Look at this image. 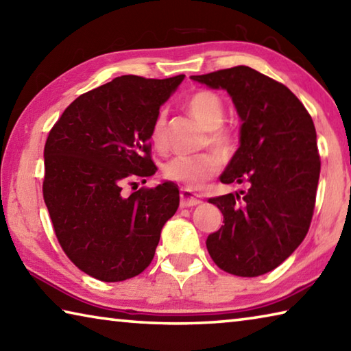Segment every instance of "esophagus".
Wrapping results in <instances>:
<instances>
[{"label":"esophagus","mask_w":351,"mask_h":351,"mask_svg":"<svg viewBox=\"0 0 351 351\" xmlns=\"http://www.w3.org/2000/svg\"><path fill=\"white\" fill-rule=\"evenodd\" d=\"M200 204V199L197 197V194L193 193L191 189H182L180 191V205L182 206H195Z\"/></svg>","instance_id":"obj_1"}]
</instances>
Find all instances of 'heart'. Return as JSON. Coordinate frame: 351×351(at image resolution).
Returning <instances> with one entry per match:
<instances>
[{
    "mask_svg": "<svg viewBox=\"0 0 351 351\" xmlns=\"http://www.w3.org/2000/svg\"><path fill=\"white\" fill-rule=\"evenodd\" d=\"M188 112L199 125L208 131V143L217 152L230 154L234 147L232 135L222 129L225 121V106L220 97L210 90H199L186 100ZM166 119L158 114L152 123L149 138L152 145L162 149L165 146ZM220 168V158L216 154L202 156H177L163 165L165 179L172 180L188 189H199Z\"/></svg>",
    "mask_w": 351,
    "mask_h": 351,
    "instance_id": "1",
    "label": "heart"
}]
</instances>
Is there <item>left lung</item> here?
I'll return each instance as SVG.
<instances>
[{"instance_id": "left-lung-1", "label": "left lung", "mask_w": 351, "mask_h": 351, "mask_svg": "<svg viewBox=\"0 0 351 351\" xmlns=\"http://www.w3.org/2000/svg\"><path fill=\"white\" fill-rule=\"evenodd\" d=\"M191 80L228 92L242 121L241 145L220 182L247 189L210 199L225 225L208 236V253L226 273L262 276L308 232L321 172L315 123L287 86L248 66Z\"/></svg>"}]
</instances>
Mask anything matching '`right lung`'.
I'll use <instances>...</instances> for the list:
<instances>
[{"label":"right lung","mask_w":351,"mask_h":351,"mask_svg":"<svg viewBox=\"0 0 351 351\" xmlns=\"http://www.w3.org/2000/svg\"><path fill=\"white\" fill-rule=\"evenodd\" d=\"M183 78L117 77L73 100L49 132L43 195L55 234L67 257L98 280H126L147 268L179 208V188L168 180L131 195L121 189L156 174L151 128Z\"/></svg>","instance_id":"obj_1"}]
</instances>
